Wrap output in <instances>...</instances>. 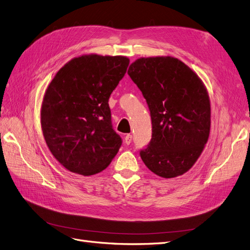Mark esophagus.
I'll return each instance as SVG.
<instances>
[{
  "label": "esophagus",
  "mask_w": 250,
  "mask_h": 250,
  "mask_svg": "<svg viewBox=\"0 0 250 250\" xmlns=\"http://www.w3.org/2000/svg\"><path fill=\"white\" fill-rule=\"evenodd\" d=\"M132 142V135L131 134H127L126 137L124 138V143L126 145H130V143Z\"/></svg>",
  "instance_id": "esophagus-1"
}]
</instances>
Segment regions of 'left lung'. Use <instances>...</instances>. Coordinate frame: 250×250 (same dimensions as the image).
Wrapping results in <instances>:
<instances>
[{"label": "left lung", "instance_id": "obj_1", "mask_svg": "<svg viewBox=\"0 0 250 250\" xmlns=\"http://www.w3.org/2000/svg\"><path fill=\"white\" fill-rule=\"evenodd\" d=\"M149 106L152 139L140 154L147 168L164 178L190 170L210 130V101L200 77L171 56L141 57L128 69Z\"/></svg>", "mask_w": 250, "mask_h": 250}]
</instances>
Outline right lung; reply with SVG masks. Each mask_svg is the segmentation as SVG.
<instances>
[{
	"instance_id": "right-lung-1",
	"label": "right lung",
	"mask_w": 250,
	"mask_h": 250,
	"mask_svg": "<svg viewBox=\"0 0 250 250\" xmlns=\"http://www.w3.org/2000/svg\"><path fill=\"white\" fill-rule=\"evenodd\" d=\"M129 58L85 54L67 62L49 83L41 108L44 141L59 164L90 176L106 169L122 144L108 99Z\"/></svg>"
}]
</instances>
